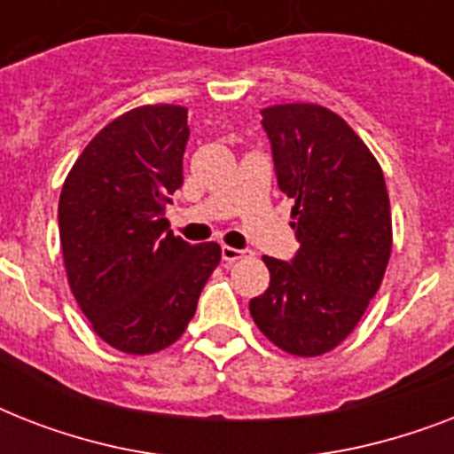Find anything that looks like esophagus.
Here are the masks:
<instances>
[{
  "label": "esophagus",
  "mask_w": 454,
  "mask_h": 454,
  "mask_svg": "<svg viewBox=\"0 0 454 454\" xmlns=\"http://www.w3.org/2000/svg\"><path fill=\"white\" fill-rule=\"evenodd\" d=\"M245 254H247V252H242V249H235V247H228V245H223V247H221V256H223V262H228V263L238 262V259H242Z\"/></svg>",
  "instance_id": "1"
}]
</instances>
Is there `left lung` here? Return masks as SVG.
<instances>
[{"label": "left lung", "instance_id": "8db88e82", "mask_svg": "<svg viewBox=\"0 0 454 454\" xmlns=\"http://www.w3.org/2000/svg\"><path fill=\"white\" fill-rule=\"evenodd\" d=\"M262 115L301 247L292 263L263 256L270 283L249 313L278 348L316 358L356 330L384 280L394 245L387 181L365 141L330 108L283 103Z\"/></svg>", "mask_w": 454, "mask_h": 454}]
</instances>
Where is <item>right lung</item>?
Wrapping results in <instances>:
<instances>
[{
  "mask_svg": "<svg viewBox=\"0 0 454 454\" xmlns=\"http://www.w3.org/2000/svg\"><path fill=\"white\" fill-rule=\"evenodd\" d=\"M188 108L141 106L96 134L67 171L59 233L67 285L113 348L148 356L171 346L221 262L216 242L188 245L164 209L184 184Z\"/></svg>",
  "mask_w": 454,
  "mask_h": 454,
  "instance_id": "obj_1",
  "label": "right lung"
}]
</instances>
